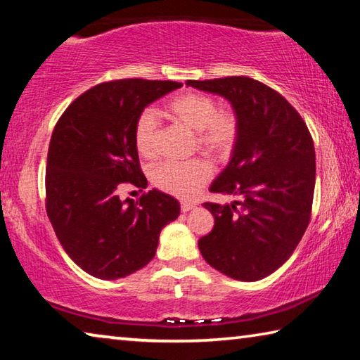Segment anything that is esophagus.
Here are the masks:
<instances>
[{
    "instance_id": "esophagus-1",
    "label": "esophagus",
    "mask_w": 360,
    "mask_h": 360,
    "mask_svg": "<svg viewBox=\"0 0 360 360\" xmlns=\"http://www.w3.org/2000/svg\"><path fill=\"white\" fill-rule=\"evenodd\" d=\"M193 207H195V203H192V202H182V203H181V211H182V213H187V211H191Z\"/></svg>"
}]
</instances>
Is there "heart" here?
I'll return each mask as SVG.
<instances>
[{"instance_id": "heart-1", "label": "heart", "mask_w": 360, "mask_h": 360, "mask_svg": "<svg viewBox=\"0 0 360 360\" xmlns=\"http://www.w3.org/2000/svg\"><path fill=\"white\" fill-rule=\"evenodd\" d=\"M167 112L176 122L195 131L198 149L214 158L229 155L237 144L240 123L232 110H219V102L200 93H182L167 104ZM160 122L147 108L134 123V144L142 157H153L158 150ZM211 178V167L202 158L186 162L158 163L150 171L153 186L179 198H191Z\"/></svg>"}]
</instances>
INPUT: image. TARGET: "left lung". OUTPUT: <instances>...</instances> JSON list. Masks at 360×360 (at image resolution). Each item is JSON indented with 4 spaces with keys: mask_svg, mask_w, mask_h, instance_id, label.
Returning <instances> with one entry per match:
<instances>
[{
    "mask_svg": "<svg viewBox=\"0 0 360 360\" xmlns=\"http://www.w3.org/2000/svg\"><path fill=\"white\" fill-rule=\"evenodd\" d=\"M186 84L229 101L240 123L231 162L210 192L242 200L203 203L214 226L198 248L224 276L261 281L292 256L309 224L316 186L311 133L282 94L253 78L187 79Z\"/></svg>",
    "mask_w": 360,
    "mask_h": 360,
    "instance_id": "8db88e82",
    "label": "left lung"
}]
</instances>
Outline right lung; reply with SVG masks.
Masks as SVG:
<instances>
[{
  "label": "right lung",
  "mask_w": 360,
  "mask_h": 360,
  "mask_svg": "<svg viewBox=\"0 0 360 360\" xmlns=\"http://www.w3.org/2000/svg\"><path fill=\"white\" fill-rule=\"evenodd\" d=\"M178 82L128 78L101 83L65 108L53 131L46 165V213L77 266L102 281L142 269L179 202L157 189L122 200L127 186L146 189L134 123Z\"/></svg>",
  "instance_id": "obj_1"
}]
</instances>
